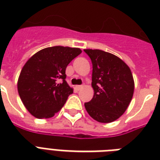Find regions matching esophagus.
<instances>
[{
  "label": "esophagus",
  "instance_id": "34e87169",
  "mask_svg": "<svg viewBox=\"0 0 160 160\" xmlns=\"http://www.w3.org/2000/svg\"><path fill=\"white\" fill-rule=\"evenodd\" d=\"M83 88V86L82 85H78V86H76V89L78 90V91H79V90H81L82 88Z\"/></svg>",
  "mask_w": 160,
  "mask_h": 160
}]
</instances>
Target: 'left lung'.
Wrapping results in <instances>:
<instances>
[{
  "label": "left lung",
  "mask_w": 160,
  "mask_h": 160,
  "mask_svg": "<svg viewBox=\"0 0 160 160\" xmlns=\"http://www.w3.org/2000/svg\"><path fill=\"white\" fill-rule=\"evenodd\" d=\"M92 64L93 97L85 108L94 120L111 122L121 117L130 103L134 81L130 68L117 56L98 49H84Z\"/></svg>",
  "instance_id": "left-lung-1"
}]
</instances>
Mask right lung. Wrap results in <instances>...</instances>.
I'll list each match as a JSON object with an SVG mask.
<instances>
[{"label": "right lung", "instance_id": "right-lung-1", "mask_svg": "<svg viewBox=\"0 0 160 160\" xmlns=\"http://www.w3.org/2000/svg\"><path fill=\"white\" fill-rule=\"evenodd\" d=\"M81 52L80 48L56 46L39 51L25 63L17 90L31 114L49 118L62 109L73 92L65 80L67 67Z\"/></svg>", "mask_w": 160, "mask_h": 160}]
</instances>
